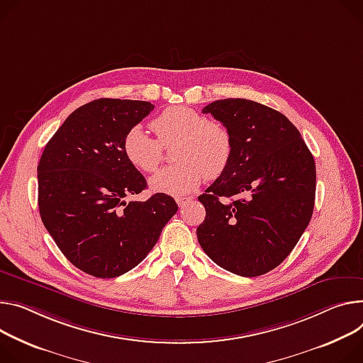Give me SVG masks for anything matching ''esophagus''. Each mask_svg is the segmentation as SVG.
I'll list each match as a JSON object with an SVG mask.
<instances>
[{
  "label": "esophagus",
  "instance_id": "obj_1",
  "mask_svg": "<svg viewBox=\"0 0 363 363\" xmlns=\"http://www.w3.org/2000/svg\"><path fill=\"white\" fill-rule=\"evenodd\" d=\"M192 201V196H178L177 199V204L179 207H185L186 204H189Z\"/></svg>",
  "mask_w": 363,
  "mask_h": 363
}]
</instances>
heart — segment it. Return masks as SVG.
Listing matches in <instances>:
<instances>
[{
    "label": "heart",
    "mask_w": 363,
    "mask_h": 363,
    "mask_svg": "<svg viewBox=\"0 0 363 363\" xmlns=\"http://www.w3.org/2000/svg\"><path fill=\"white\" fill-rule=\"evenodd\" d=\"M150 127L157 139L140 125L131 127L123 139V153L136 169L150 174L162 162L163 146L178 140L174 157L179 162L150 178L149 185L155 192L175 196L192 192L206 177L216 179L223 175L232 160L230 131L192 108L169 107L152 120Z\"/></svg>",
    "instance_id": "1"
}]
</instances>
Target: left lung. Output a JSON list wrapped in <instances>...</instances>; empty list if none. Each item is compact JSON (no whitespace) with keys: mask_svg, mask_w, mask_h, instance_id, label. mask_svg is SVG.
Listing matches in <instances>:
<instances>
[{"mask_svg":"<svg viewBox=\"0 0 363 363\" xmlns=\"http://www.w3.org/2000/svg\"><path fill=\"white\" fill-rule=\"evenodd\" d=\"M230 131L227 169L199 196L206 218L196 238L223 269L259 277L275 269L307 228L315 200V163L284 114L245 98L203 108Z\"/></svg>","mask_w":363,"mask_h":363,"instance_id":"8db88e82","label":"left lung"}]
</instances>
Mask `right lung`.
I'll return each mask as SVG.
<instances>
[{"mask_svg": "<svg viewBox=\"0 0 363 363\" xmlns=\"http://www.w3.org/2000/svg\"><path fill=\"white\" fill-rule=\"evenodd\" d=\"M153 108L147 101L94 100L65 120L42 153V221L65 257L95 278L138 267L178 211L162 192L125 201L147 184L125 159L123 139Z\"/></svg>", "mask_w": 363, "mask_h": 363, "instance_id": "right-lung-1", "label": "right lung"}]
</instances>
